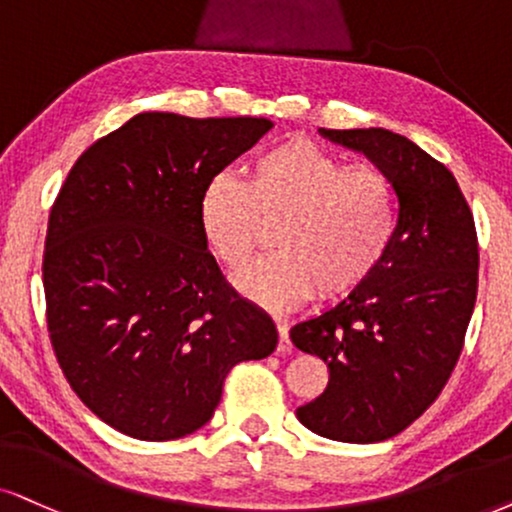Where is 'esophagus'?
I'll return each instance as SVG.
<instances>
[{"label":"esophagus","instance_id":"34e87169","mask_svg":"<svg viewBox=\"0 0 512 512\" xmlns=\"http://www.w3.org/2000/svg\"><path fill=\"white\" fill-rule=\"evenodd\" d=\"M276 331H278V352L281 354H288L293 352V342H290V335H288V326L283 321H276Z\"/></svg>","mask_w":512,"mask_h":512}]
</instances>
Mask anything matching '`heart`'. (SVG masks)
<instances>
[{
	"label": "heart",
	"mask_w": 512,
	"mask_h": 512,
	"mask_svg": "<svg viewBox=\"0 0 512 512\" xmlns=\"http://www.w3.org/2000/svg\"><path fill=\"white\" fill-rule=\"evenodd\" d=\"M397 222V186L383 167L347 165L304 137L255 155L245 181L217 174L198 200L205 245L231 271L274 226L276 250L236 276V288L269 309L352 295L383 264Z\"/></svg>",
	"instance_id": "1"
}]
</instances>
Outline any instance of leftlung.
Here are the masks:
<instances>
[{
	"instance_id": "left-lung-1",
	"label": "left lung",
	"mask_w": 512,
	"mask_h": 512,
	"mask_svg": "<svg viewBox=\"0 0 512 512\" xmlns=\"http://www.w3.org/2000/svg\"><path fill=\"white\" fill-rule=\"evenodd\" d=\"M361 151L397 186V236L378 271L338 307L290 328L328 366V385L297 409L304 428L338 442H383L442 394L477 300L480 245L454 174L390 129H319Z\"/></svg>"
}]
</instances>
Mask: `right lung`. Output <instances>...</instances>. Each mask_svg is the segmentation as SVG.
Wrapping results in <instances>:
<instances>
[{
	"mask_svg": "<svg viewBox=\"0 0 512 512\" xmlns=\"http://www.w3.org/2000/svg\"><path fill=\"white\" fill-rule=\"evenodd\" d=\"M269 129L139 113L75 160L51 205V347L82 404L122 435H191L231 368L276 349L274 323L224 281L198 224L205 184Z\"/></svg>",
	"mask_w": 512,
	"mask_h": 512,
	"instance_id": "add662e5",
	"label": "right lung"
}]
</instances>
